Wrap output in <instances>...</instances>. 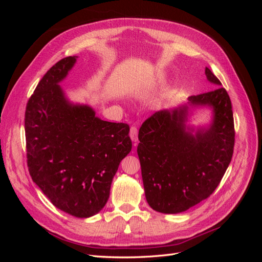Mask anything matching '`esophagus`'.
I'll list each match as a JSON object with an SVG mask.
<instances>
[{"label":"esophagus","instance_id":"34e87169","mask_svg":"<svg viewBox=\"0 0 262 262\" xmlns=\"http://www.w3.org/2000/svg\"><path fill=\"white\" fill-rule=\"evenodd\" d=\"M130 138L133 142H137L138 141V129L137 126H131L130 129Z\"/></svg>","mask_w":262,"mask_h":262}]
</instances>
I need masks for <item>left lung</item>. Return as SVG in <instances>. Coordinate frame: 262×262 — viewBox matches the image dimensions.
Instances as JSON below:
<instances>
[{"label":"left lung","instance_id":"1","mask_svg":"<svg viewBox=\"0 0 262 262\" xmlns=\"http://www.w3.org/2000/svg\"><path fill=\"white\" fill-rule=\"evenodd\" d=\"M211 92L190 96L189 106H208L213 120L208 128L187 125L188 105L156 112L139 131L142 179L153 210L176 214L209 198L232 161L235 143L232 102L219 78L205 68Z\"/></svg>","mask_w":262,"mask_h":262}]
</instances>
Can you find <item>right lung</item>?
I'll use <instances>...</instances> for the list:
<instances>
[{"label": "right lung", "mask_w": 262, "mask_h": 262, "mask_svg": "<svg viewBox=\"0 0 262 262\" xmlns=\"http://www.w3.org/2000/svg\"><path fill=\"white\" fill-rule=\"evenodd\" d=\"M76 58L60 60L39 82L27 102L25 133L31 179L55 208L86 219L105 207L132 142L128 124L101 120L66 97L59 83Z\"/></svg>", "instance_id": "obj_1"}]
</instances>
